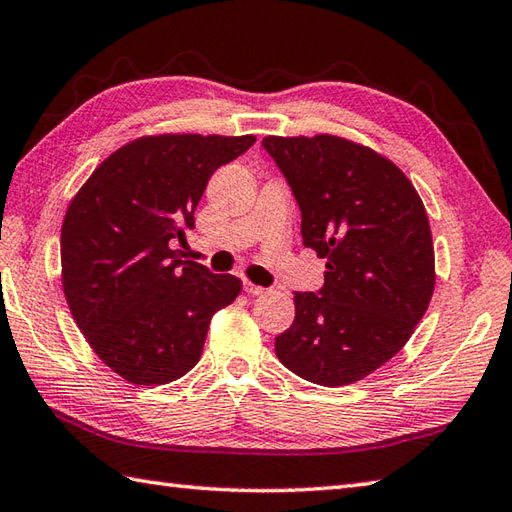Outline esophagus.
Here are the masks:
<instances>
[{
  "mask_svg": "<svg viewBox=\"0 0 512 512\" xmlns=\"http://www.w3.org/2000/svg\"><path fill=\"white\" fill-rule=\"evenodd\" d=\"M244 290H246L248 295H264V293H266L264 286H257V284H253V282H248V279L244 282Z\"/></svg>",
  "mask_w": 512,
  "mask_h": 512,
  "instance_id": "1",
  "label": "esophagus"
}]
</instances>
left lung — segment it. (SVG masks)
Here are the masks:
<instances>
[{"label":"left lung","instance_id":"obj_1","mask_svg":"<svg viewBox=\"0 0 512 512\" xmlns=\"http://www.w3.org/2000/svg\"><path fill=\"white\" fill-rule=\"evenodd\" d=\"M302 210L324 286L295 293L275 337L288 370L319 386L359 382L404 348L435 288V250L415 186L373 148L335 135L264 137Z\"/></svg>","mask_w":512,"mask_h":512}]
</instances>
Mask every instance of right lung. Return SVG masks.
<instances>
[{"mask_svg": "<svg viewBox=\"0 0 512 512\" xmlns=\"http://www.w3.org/2000/svg\"><path fill=\"white\" fill-rule=\"evenodd\" d=\"M255 135H155L115 150L70 202L62 284L102 362L130 384H168L202 357L208 324L242 282L184 262L175 242L195 226L210 175Z\"/></svg>", "mask_w": 512, "mask_h": 512, "instance_id": "obj_1", "label": "right lung"}]
</instances>
